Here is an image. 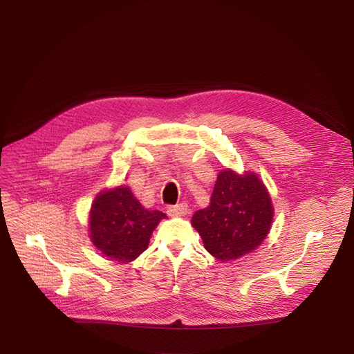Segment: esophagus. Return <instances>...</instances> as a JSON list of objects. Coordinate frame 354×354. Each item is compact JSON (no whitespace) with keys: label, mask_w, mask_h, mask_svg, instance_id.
<instances>
[{"label":"esophagus","mask_w":354,"mask_h":354,"mask_svg":"<svg viewBox=\"0 0 354 354\" xmlns=\"http://www.w3.org/2000/svg\"><path fill=\"white\" fill-rule=\"evenodd\" d=\"M168 216H173V217H178V216H185L187 212V203L185 202H180L177 205H171L167 208Z\"/></svg>","instance_id":"esophagus-1"}]
</instances>
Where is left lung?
<instances>
[{
	"label": "left lung",
	"mask_w": 354,
	"mask_h": 354,
	"mask_svg": "<svg viewBox=\"0 0 354 354\" xmlns=\"http://www.w3.org/2000/svg\"><path fill=\"white\" fill-rule=\"evenodd\" d=\"M273 221L269 192L254 173L220 171L209 205L192 217L205 250L218 261H232L254 251Z\"/></svg>",
	"instance_id": "left-lung-1"
}]
</instances>
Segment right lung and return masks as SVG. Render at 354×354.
Here are the masks:
<instances>
[{
    "mask_svg": "<svg viewBox=\"0 0 354 354\" xmlns=\"http://www.w3.org/2000/svg\"><path fill=\"white\" fill-rule=\"evenodd\" d=\"M164 212L146 209L130 187L118 186L95 196L90 211V239L104 257L130 263L147 250Z\"/></svg>",
    "mask_w": 354,
    "mask_h": 354,
    "instance_id": "1",
    "label": "right lung"
}]
</instances>
